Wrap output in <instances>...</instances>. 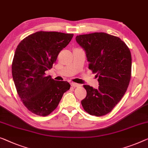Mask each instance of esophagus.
Wrapping results in <instances>:
<instances>
[{"mask_svg":"<svg viewBox=\"0 0 148 148\" xmlns=\"http://www.w3.org/2000/svg\"><path fill=\"white\" fill-rule=\"evenodd\" d=\"M70 84H71V86L72 87H78V86H80V84H77V83H74V82H71L70 83Z\"/></svg>","mask_w":148,"mask_h":148,"instance_id":"obj_1","label":"esophagus"}]
</instances>
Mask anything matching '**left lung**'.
Instances as JSON below:
<instances>
[{
    "label": "left lung",
    "mask_w": 148,
    "mask_h": 148,
    "mask_svg": "<svg viewBox=\"0 0 148 148\" xmlns=\"http://www.w3.org/2000/svg\"><path fill=\"white\" fill-rule=\"evenodd\" d=\"M76 40L85 50L89 69L96 73L99 82L97 89L84 85L87 95L81 103L90 115H106L120 102L128 87L131 52L120 38L104 32L79 35Z\"/></svg>",
    "instance_id": "left-lung-1"
}]
</instances>
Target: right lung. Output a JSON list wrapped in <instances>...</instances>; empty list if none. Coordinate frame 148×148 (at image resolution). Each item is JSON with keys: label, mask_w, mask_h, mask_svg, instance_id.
I'll return each mask as SVG.
<instances>
[{"label": "right lung", "mask_w": 148, "mask_h": 148, "mask_svg": "<svg viewBox=\"0 0 148 148\" xmlns=\"http://www.w3.org/2000/svg\"><path fill=\"white\" fill-rule=\"evenodd\" d=\"M73 34L39 31L18 45L12 64L17 93L29 111L46 116L58 106L70 89L66 81H56L45 72L51 69L58 55L71 40Z\"/></svg>", "instance_id": "right-lung-1"}]
</instances>
